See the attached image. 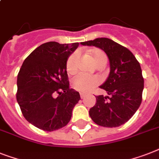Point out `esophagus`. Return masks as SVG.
I'll list each match as a JSON object with an SVG mask.
<instances>
[{"mask_svg":"<svg viewBox=\"0 0 159 159\" xmlns=\"http://www.w3.org/2000/svg\"><path fill=\"white\" fill-rule=\"evenodd\" d=\"M80 96H81V98H82V99H83V98L86 96V94H85V93L81 92V93H80Z\"/></svg>","mask_w":159,"mask_h":159,"instance_id":"obj_1","label":"esophagus"}]
</instances>
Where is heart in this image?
<instances>
[{"label":"heart","mask_w":159,"mask_h":159,"mask_svg":"<svg viewBox=\"0 0 159 159\" xmlns=\"http://www.w3.org/2000/svg\"><path fill=\"white\" fill-rule=\"evenodd\" d=\"M89 54L97 66L105 65L107 62V56L103 50L100 49H93L90 50ZM78 59V53L73 52L68 58L66 62V70L68 73L73 74L77 71V64ZM100 83V79L95 76H87L79 73L73 77L72 86L75 90L81 92H88Z\"/></svg>","instance_id":"1"}]
</instances>
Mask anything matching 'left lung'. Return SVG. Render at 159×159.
I'll list each match as a JSON object with an SVG mask.
<instances>
[{
	"label": "left lung",
	"mask_w": 159,
	"mask_h": 159,
	"mask_svg": "<svg viewBox=\"0 0 159 159\" xmlns=\"http://www.w3.org/2000/svg\"><path fill=\"white\" fill-rule=\"evenodd\" d=\"M81 44L104 50L110 64L109 77L100 86L108 95L95 96L96 103L89 111L91 119L104 127L124 124L135 114L142 100L144 78L140 63L128 49L109 38Z\"/></svg>",
	"instance_id": "1"
}]
</instances>
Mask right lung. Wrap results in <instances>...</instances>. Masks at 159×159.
<instances>
[{
    "mask_svg": "<svg viewBox=\"0 0 159 159\" xmlns=\"http://www.w3.org/2000/svg\"><path fill=\"white\" fill-rule=\"evenodd\" d=\"M78 46V42H46L22 64L16 99L25 119L37 128L53 131L65 126L81 100L79 92L69 88L66 70L67 59Z\"/></svg>",
    "mask_w": 159,
    "mask_h": 159,
    "instance_id": "1",
    "label": "right lung"
}]
</instances>
